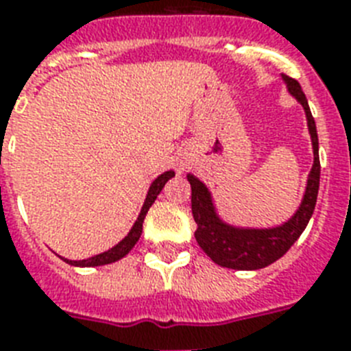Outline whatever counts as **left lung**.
<instances>
[{
	"label": "left lung",
	"instance_id": "8db88e82",
	"mask_svg": "<svg viewBox=\"0 0 351 351\" xmlns=\"http://www.w3.org/2000/svg\"><path fill=\"white\" fill-rule=\"evenodd\" d=\"M282 80L288 93L299 101L306 112L308 120V131L311 136V147H313V165H311L306 191L302 197L299 209L293 217L286 220L277 228H239L231 226L220 219L215 208L213 197L208 186L202 180H198L195 175H187V180L191 184V211L193 219L197 222L195 239L204 253L222 267L230 269H261L275 261H278L286 251L295 244L306 226L310 222L313 209L317 204V193H319V180H321V162H319V136H317L315 120L311 117L310 106L306 100L304 93L300 89L297 80L282 74Z\"/></svg>",
	"mask_w": 351,
	"mask_h": 351
}]
</instances>
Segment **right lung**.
I'll list each match as a JSON object with an SVG mask.
<instances>
[{
  "label": "right lung",
  "mask_w": 351,
  "mask_h": 351,
  "mask_svg": "<svg viewBox=\"0 0 351 351\" xmlns=\"http://www.w3.org/2000/svg\"><path fill=\"white\" fill-rule=\"evenodd\" d=\"M175 176V171H165L158 178H154L153 184L149 186V191H147V197H145V202L142 206V211L138 215L136 222L134 226L131 228V231L123 237V239L118 242L117 245H112L111 250L104 251L100 255H95L90 256V258H85V261H69V258H63V261L71 264V266H76V267H95V266H106V264H112V262L120 261L123 256L129 253V251L134 247V244L138 242L140 239V234H142V226H143V219H145V215H147L149 208L153 206V202L156 200V197L160 195V191L164 189L165 182L169 180Z\"/></svg>",
  "instance_id": "1"
}]
</instances>
